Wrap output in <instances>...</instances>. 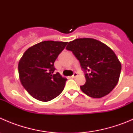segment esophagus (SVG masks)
<instances>
[{
  "label": "esophagus",
  "instance_id": "1",
  "mask_svg": "<svg viewBox=\"0 0 133 133\" xmlns=\"http://www.w3.org/2000/svg\"><path fill=\"white\" fill-rule=\"evenodd\" d=\"M78 76V74L76 73H75L74 74H73V75H72L71 76V78H75V77H76V76Z\"/></svg>",
  "mask_w": 133,
  "mask_h": 133
}]
</instances>
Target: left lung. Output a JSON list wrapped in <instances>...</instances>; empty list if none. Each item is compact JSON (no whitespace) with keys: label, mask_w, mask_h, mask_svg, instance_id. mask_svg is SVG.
<instances>
[{"label":"left lung","mask_w":133,"mask_h":133,"mask_svg":"<svg viewBox=\"0 0 133 133\" xmlns=\"http://www.w3.org/2000/svg\"><path fill=\"white\" fill-rule=\"evenodd\" d=\"M85 73L86 82L80 87L90 97L100 98L108 95L118 84L121 63L113 51L106 44L91 38H77L68 43Z\"/></svg>","instance_id":"left-lung-1"}]
</instances>
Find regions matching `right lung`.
Returning <instances> with one entry per match:
<instances>
[{
    "mask_svg": "<svg viewBox=\"0 0 133 133\" xmlns=\"http://www.w3.org/2000/svg\"><path fill=\"white\" fill-rule=\"evenodd\" d=\"M68 42L43 41L28 48L18 65L22 86L34 98L48 102L58 96L67 79L54 73V62Z\"/></svg>",
    "mask_w": 133,
    "mask_h": 133,
    "instance_id": "obj_1",
    "label": "right lung"
}]
</instances>
